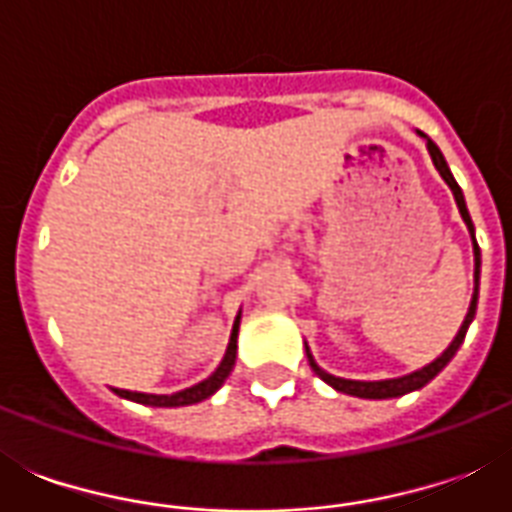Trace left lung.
<instances>
[{
  "instance_id": "left-lung-1",
  "label": "left lung",
  "mask_w": 512,
  "mask_h": 512,
  "mask_svg": "<svg viewBox=\"0 0 512 512\" xmlns=\"http://www.w3.org/2000/svg\"><path fill=\"white\" fill-rule=\"evenodd\" d=\"M422 135V132H420ZM425 138V135H422ZM428 140V154L430 159H433V164H436L438 175L444 177V183L452 188L454 193V201H457V207H460V215L462 220H465V225H468L470 231V239H473V255H476V273H473V281H476V287H473V300H470V308H468V316H465V321H462L460 332H457V337L452 340V345L441 353V356L436 358V361H430L428 366H422V369H417V372L412 374H404V377H393V380H374V382H364V380H345V377H335V374L324 372L316 361H313L311 350H308V345H305V353H308V361H311V369L316 374H319L321 380L327 382V385H332L335 390H340V393H348V396H356V398H398L404 396V393H412V390H420L422 385H428L433 377H436L441 369H444L449 361L454 358V353L460 350L462 340H465V332H468L470 321L476 319V305H478V279H481V249H478L476 244V228H473V220H470V212H468V204H465V196H462V188L457 185V180H454L452 170H449V164H446L444 154H441V148L433 143L430 138Z\"/></svg>"
}]
</instances>
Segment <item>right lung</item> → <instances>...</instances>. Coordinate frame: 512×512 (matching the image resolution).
<instances>
[{
    "label": "right lung",
    "instance_id": "right-lung-1",
    "mask_svg": "<svg viewBox=\"0 0 512 512\" xmlns=\"http://www.w3.org/2000/svg\"><path fill=\"white\" fill-rule=\"evenodd\" d=\"M239 319L241 313L236 316L233 321V329H231V340H228V348H225V356L220 361L215 372L209 374L207 380L196 382L191 388L185 390H177L172 396H156V393H135V390H122V388H114L116 396L122 398H130L135 404H148V406H188V404H199L204 398H209L215 390H220L225 380H228V374L233 372V364H236V337H239Z\"/></svg>",
    "mask_w": 512,
    "mask_h": 512
}]
</instances>
